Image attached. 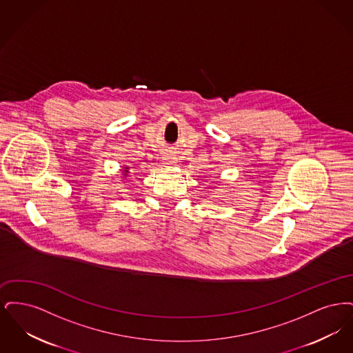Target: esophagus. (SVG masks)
<instances>
[{
	"label": "esophagus",
	"instance_id": "esophagus-1",
	"mask_svg": "<svg viewBox=\"0 0 353 353\" xmlns=\"http://www.w3.org/2000/svg\"><path fill=\"white\" fill-rule=\"evenodd\" d=\"M163 164L164 165H174L176 164V157L173 156V154H165L164 157H163Z\"/></svg>",
	"mask_w": 353,
	"mask_h": 353
}]
</instances>
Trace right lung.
Segmentation results:
<instances>
[{
  "label": "right lung",
  "instance_id": "obj_1",
  "mask_svg": "<svg viewBox=\"0 0 353 353\" xmlns=\"http://www.w3.org/2000/svg\"><path fill=\"white\" fill-rule=\"evenodd\" d=\"M121 177H127V174L130 173V167H123V169H121Z\"/></svg>",
  "mask_w": 353,
  "mask_h": 353
}]
</instances>
